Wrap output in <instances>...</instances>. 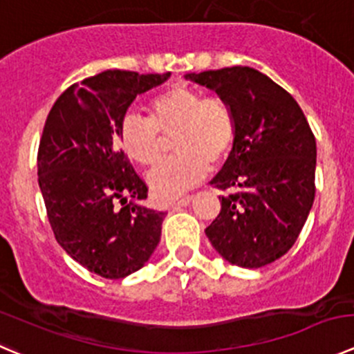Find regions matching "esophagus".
I'll return each instance as SVG.
<instances>
[{
  "label": "esophagus",
  "mask_w": 354,
  "mask_h": 354,
  "mask_svg": "<svg viewBox=\"0 0 354 354\" xmlns=\"http://www.w3.org/2000/svg\"><path fill=\"white\" fill-rule=\"evenodd\" d=\"M191 201H192V196H184V198H180V199H178V201H174L172 203V208H180V206H187Z\"/></svg>",
  "instance_id": "1"
}]
</instances>
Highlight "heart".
I'll use <instances>...</instances> for the list:
<instances>
[{
  "instance_id": "1",
  "label": "heart",
  "mask_w": 354,
  "mask_h": 354,
  "mask_svg": "<svg viewBox=\"0 0 354 354\" xmlns=\"http://www.w3.org/2000/svg\"><path fill=\"white\" fill-rule=\"evenodd\" d=\"M151 118L129 111L118 127V141L132 162L151 167L162 156L165 138L177 153L148 176L153 194L163 201L180 198L203 180L209 169L229 158L236 141V115L227 100L205 96L176 84L149 100Z\"/></svg>"
}]
</instances>
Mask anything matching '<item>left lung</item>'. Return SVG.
<instances>
[{
	"label": "left lung",
	"mask_w": 354,
	"mask_h": 354,
	"mask_svg": "<svg viewBox=\"0 0 354 354\" xmlns=\"http://www.w3.org/2000/svg\"><path fill=\"white\" fill-rule=\"evenodd\" d=\"M227 100L236 141L209 182L230 191L206 227L216 253L243 268H260L296 243L315 199L317 142L295 97L251 66L187 73Z\"/></svg>",
	"instance_id": "8db88e82"
}]
</instances>
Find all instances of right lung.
Instances as JSON below:
<instances>
[{
  "label": "right lung",
  "mask_w": 354,
  "mask_h": 354,
  "mask_svg": "<svg viewBox=\"0 0 354 354\" xmlns=\"http://www.w3.org/2000/svg\"><path fill=\"white\" fill-rule=\"evenodd\" d=\"M167 73L106 70L70 86L55 101L37 151V176L58 244L93 274L124 279L145 267L162 236L163 212L139 201L148 185L118 141L138 94Z\"/></svg>",
  "instance_id": "right-lung-1"
}]
</instances>
